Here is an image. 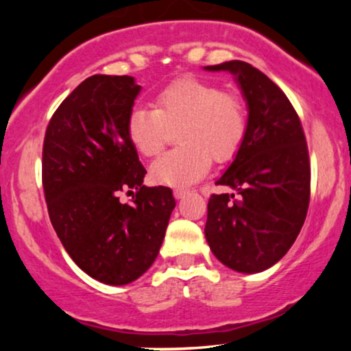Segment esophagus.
Segmentation results:
<instances>
[{"instance_id":"obj_1","label":"esophagus","mask_w":351,"mask_h":351,"mask_svg":"<svg viewBox=\"0 0 351 351\" xmlns=\"http://www.w3.org/2000/svg\"><path fill=\"white\" fill-rule=\"evenodd\" d=\"M188 189H184V188H176L175 191H173V195H175V198L176 199H181V198H184V196L188 195Z\"/></svg>"}]
</instances>
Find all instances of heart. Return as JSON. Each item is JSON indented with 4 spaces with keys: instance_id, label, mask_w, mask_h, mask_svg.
<instances>
[{
    "instance_id": "obj_1",
    "label": "heart",
    "mask_w": 351,
    "mask_h": 351,
    "mask_svg": "<svg viewBox=\"0 0 351 351\" xmlns=\"http://www.w3.org/2000/svg\"><path fill=\"white\" fill-rule=\"evenodd\" d=\"M181 147L167 152L150 168L152 178L168 186H186L206 175L211 158L231 160L247 132V110L239 92L201 79H180L153 97V110L134 107L127 136L140 155L163 150L168 128L178 127Z\"/></svg>"
}]
</instances>
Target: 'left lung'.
I'll return each instance as SVG.
<instances>
[{
  "mask_svg": "<svg viewBox=\"0 0 351 351\" xmlns=\"http://www.w3.org/2000/svg\"><path fill=\"white\" fill-rule=\"evenodd\" d=\"M204 69L234 74L249 110L234 162L216 181L236 196L209 198L204 234L224 265L256 274L287 254L307 216L310 162L304 128L287 95L251 64L229 60Z\"/></svg>",
  "mask_w": 351,
  "mask_h": 351,
  "instance_id": "1",
  "label": "left lung"
}]
</instances>
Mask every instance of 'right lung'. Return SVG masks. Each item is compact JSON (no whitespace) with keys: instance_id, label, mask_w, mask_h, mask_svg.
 Listing matches in <instances>:
<instances>
[{"instance_id":"right-lung-1","label":"right lung","mask_w":351,"mask_h":351,"mask_svg":"<svg viewBox=\"0 0 351 351\" xmlns=\"http://www.w3.org/2000/svg\"><path fill=\"white\" fill-rule=\"evenodd\" d=\"M140 88L130 75L86 79L51 117L43 145L52 228L72 261L108 285L150 269L176 204L170 188L143 186L147 170L127 136ZM127 189H136L132 205L119 201Z\"/></svg>"}]
</instances>
